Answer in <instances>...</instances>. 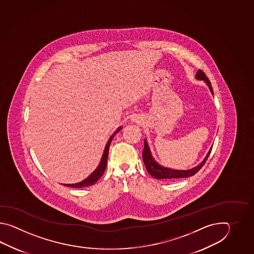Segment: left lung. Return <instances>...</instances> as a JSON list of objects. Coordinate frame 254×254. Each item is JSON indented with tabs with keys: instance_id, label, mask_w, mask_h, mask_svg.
I'll list each match as a JSON object with an SVG mask.
<instances>
[{
	"instance_id": "1",
	"label": "left lung",
	"mask_w": 254,
	"mask_h": 254,
	"mask_svg": "<svg viewBox=\"0 0 254 254\" xmlns=\"http://www.w3.org/2000/svg\"><path fill=\"white\" fill-rule=\"evenodd\" d=\"M196 78L199 80H203L205 81L211 89V92H212V88L211 86L210 81L208 79V77L206 76L205 73L201 70H198L197 74H196ZM211 149L208 152L207 156L205 157L204 161L200 163V165L196 166L193 169L190 170H187V171H177V170H172V169H168V168H164L159 165L151 157V151L147 144V141L144 140V147H143V151H142V160L145 164L146 169L148 171V173L151 174V176H153L154 178L156 179H165V180H174V179L179 178H187L190 176L194 175L195 173H198L200 170V168L202 167L205 164L206 161L208 159V157L211 153Z\"/></svg>"
}]
</instances>
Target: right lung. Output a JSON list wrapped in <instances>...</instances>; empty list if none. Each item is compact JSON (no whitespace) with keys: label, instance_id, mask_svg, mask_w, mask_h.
I'll list each match as a JSON object with an SVG mask.
<instances>
[{"label":"right lung","instance_id":"right-lung-1","mask_svg":"<svg viewBox=\"0 0 254 254\" xmlns=\"http://www.w3.org/2000/svg\"><path fill=\"white\" fill-rule=\"evenodd\" d=\"M121 129H122V127L118 128V129L114 132V134L111 136V138L109 139L108 142H107L106 147H105V150H104V152H103V158H102V161L100 162V165L98 166L97 169H96L88 178L85 179L84 181H82V182L79 183V184H64V186H68V187H71V188L81 189V188H83V187L91 186L92 184H95L98 180L102 177V175H103L104 171H105V169H106V166H107V158H108L109 148H110L111 141L113 140L114 135L116 134Z\"/></svg>","mask_w":254,"mask_h":254}]
</instances>
